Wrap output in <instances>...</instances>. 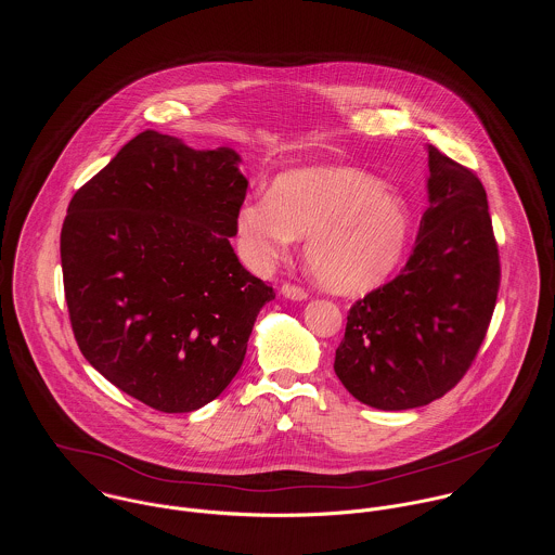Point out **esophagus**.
Returning <instances> with one entry per match:
<instances>
[{
	"instance_id": "esophagus-1",
	"label": "esophagus",
	"mask_w": 555,
	"mask_h": 555,
	"mask_svg": "<svg viewBox=\"0 0 555 555\" xmlns=\"http://www.w3.org/2000/svg\"><path fill=\"white\" fill-rule=\"evenodd\" d=\"M282 295L286 299H293V301H304L308 299V293L301 288V286H295V284H284L282 286Z\"/></svg>"
}]
</instances>
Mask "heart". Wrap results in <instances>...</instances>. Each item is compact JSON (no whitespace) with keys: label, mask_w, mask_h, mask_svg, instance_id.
Here are the masks:
<instances>
[{"label":"heart","mask_w":555,"mask_h":555,"mask_svg":"<svg viewBox=\"0 0 555 555\" xmlns=\"http://www.w3.org/2000/svg\"><path fill=\"white\" fill-rule=\"evenodd\" d=\"M410 235L405 198L344 166L286 170L267 196L247 198L235 216L238 254L251 269H269L295 237H306L318 284L344 295L383 284L399 267Z\"/></svg>","instance_id":"heart-1"}]
</instances>
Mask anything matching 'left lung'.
<instances>
[{
	"label": "left lung",
	"instance_id": "1",
	"mask_svg": "<svg viewBox=\"0 0 555 555\" xmlns=\"http://www.w3.org/2000/svg\"><path fill=\"white\" fill-rule=\"evenodd\" d=\"M429 207L389 284L359 299L335 350L348 393L378 410L427 405L470 370L500 288V256L475 172L427 145Z\"/></svg>",
	"mask_w": 555,
	"mask_h": 555
}]
</instances>
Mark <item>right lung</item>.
I'll list each match as a JSON object with an SVG mask.
<instances>
[{
	"label": "right lung",
	"mask_w": 555,
	"mask_h": 555,
	"mask_svg": "<svg viewBox=\"0 0 555 555\" xmlns=\"http://www.w3.org/2000/svg\"><path fill=\"white\" fill-rule=\"evenodd\" d=\"M237 152L145 130L68 205L62 271L82 357L159 412L220 396L275 297L231 245L247 179Z\"/></svg>",
	"instance_id": "right-lung-1"
}]
</instances>
